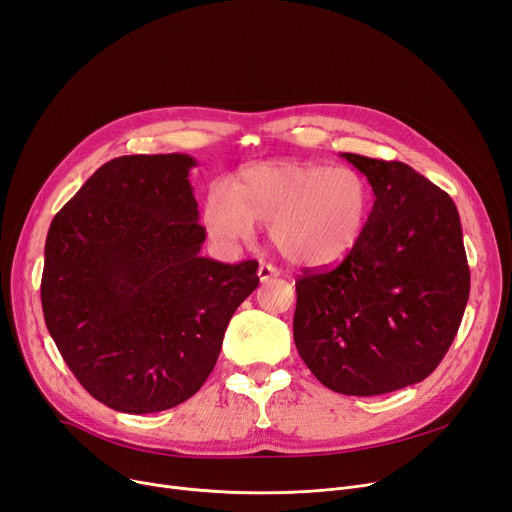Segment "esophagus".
I'll return each mask as SVG.
<instances>
[{
	"label": "esophagus",
	"instance_id": "34e87169",
	"mask_svg": "<svg viewBox=\"0 0 512 512\" xmlns=\"http://www.w3.org/2000/svg\"><path fill=\"white\" fill-rule=\"evenodd\" d=\"M257 276H259L261 282H268L270 278H278L280 270L274 268V265H270V263H261L259 270H257Z\"/></svg>",
	"mask_w": 512,
	"mask_h": 512
}]
</instances>
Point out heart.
<instances>
[{
	"label": "heart",
	"instance_id": "1",
	"mask_svg": "<svg viewBox=\"0 0 512 512\" xmlns=\"http://www.w3.org/2000/svg\"><path fill=\"white\" fill-rule=\"evenodd\" d=\"M370 211L372 190L360 171L278 161L240 169L234 188L211 184L203 224L221 249L249 240L257 221L268 224L270 240L288 261L328 268L358 247Z\"/></svg>",
	"mask_w": 512,
	"mask_h": 512
}]
</instances>
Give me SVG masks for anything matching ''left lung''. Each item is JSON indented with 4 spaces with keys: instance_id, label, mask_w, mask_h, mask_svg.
<instances>
[{
    "instance_id": "left-lung-1",
    "label": "left lung",
    "mask_w": 512,
    "mask_h": 512,
    "mask_svg": "<svg viewBox=\"0 0 512 512\" xmlns=\"http://www.w3.org/2000/svg\"><path fill=\"white\" fill-rule=\"evenodd\" d=\"M374 192L368 228L335 270L297 280L293 337L343 395L420 383L450 349L471 274L452 198L406 163L341 152Z\"/></svg>"
}]
</instances>
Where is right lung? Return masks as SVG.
Masks as SVG:
<instances>
[{
	"label": "right lung",
	"mask_w": 512,
	"mask_h": 512,
	"mask_svg": "<svg viewBox=\"0 0 512 512\" xmlns=\"http://www.w3.org/2000/svg\"><path fill=\"white\" fill-rule=\"evenodd\" d=\"M190 154L104 163L46 238L41 305L77 381L104 406L148 414L203 387L257 261L201 257Z\"/></svg>",
	"instance_id": "1"
}]
</instances>
